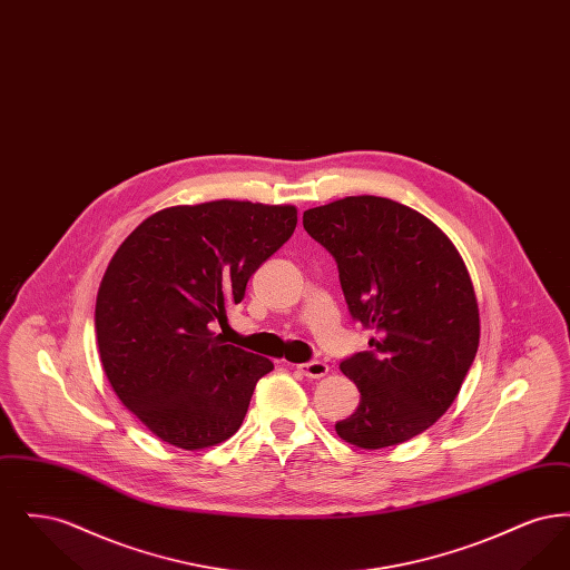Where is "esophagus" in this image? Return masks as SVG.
<instances>
[{
    "label": "esophagus",
    "instance_id": "34e87169",
    "mask_svg": "<svg viewBox=\"0 0 570 570\" xmlns=\"http://www.w3.org/2000/svg\"><path fill=\"white\" fill-rule=\"evenodd\" d=\"M298 372L307 379H323L328 374V365L325 361H307V363H301L297 365Z\"/></svg>",
    "mask_w": 570,
    "mask_h": 570
}]
</instances>
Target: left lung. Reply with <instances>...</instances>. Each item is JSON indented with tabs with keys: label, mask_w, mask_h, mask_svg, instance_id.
<instances>
[{
	"label": "left lung",
	"mask_w": 570,
	"mask_h": 570,
	"mask_svg": "<svg viewBox=\"0 0 570 570\" xmlns=\"http://www.w3.org/2000/svg\"><path fill=\"white\" fill-rule=\"evenodd\" d=\"M335 258L353 321L370 351L340 370L361 402L335 432L382 449L425 432L451 407L479 348V305L460 252L419 212L380 196H346L303 214Z\"/></svg>",
	"instance_id": "left-lung-1"
}]
</instances>
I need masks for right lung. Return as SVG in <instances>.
Segmentation results:
<instances>
[{"label":"right lung","mask_w":570,"mask_h":570,"mask_svg":"<svg viewBox=\"0 0 570 570\" xmlns=\"http://www.w3.org/2000/svg\"><path fill=\"white\" fill-rule=\"evenodd\" d=\"M295 226L291 205L168 207L110 258L96 298L102 367L121 404L164 442L196 451L242 428L273 363L224 344L209 325L242 303L247 279Z\"/></svg>","instance_id":"add662e5"}]
</instances>
